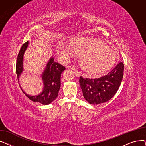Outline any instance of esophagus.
<instances>
[{
  "label": "esophagus",
  "instance_id": "34e87169",
  "mask_svg": "<svg viewBox=\"0 0 146 146\" xmlns=\"http://www.w3.org/2000/svg\"><path fill=\"white\" fill-rule=\"evenodd\" d=\"M73 71L74 72V74H75L76 76H77V77H79V76H80V73L79 71L76 70L75 68H74V69H73Z\"/></svg>",
  "mask_w": 146,
  "mask_h": 146
}]
</instances>
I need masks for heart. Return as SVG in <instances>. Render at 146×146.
<instances>
[{
    "mask_svg": "<svg viewBox=\"0 0 146 146\" xmlns=\"http://www.w3.org/2000/svg\"><path fill=\"white\" fill-rule=\"evenodd\" d=\"M70 47L63 43L57 45L61 57L68 59L74 52L81 56V65L84 70L97 74L110 68L116 60V54L100 40L92 38L78 37L71 41Z\"/></svg>",
    "mask_w": 146,
    "mask_h": 146,
    "instance_id": "heart-1",
    "label": "heart"
}]
</instances>
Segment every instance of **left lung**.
<instances>
[{"label": "left lung", "instance_id": "obj_1", "mask_svg": "<svg viewBox=\"0 0 146 146\" xmlns=\"http://www.w3.org/2000/svg\"><path fill=\"white\" fill-rule=\"evenodd\" d=\"M124 66L119 63L108 74L99 78L88 79L80 77V86L83 95L90 104L108 101L115 95L124 75Z\"/></svg>", "mask_w": 146, "mask_h": 146}]
</instances>
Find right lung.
Returning a JSON list of instances; mask_svg holds the SVG:
<instances>
[{
  "label": "right lung",
  "mask_w": 146,
  "mask_h": 146,
  "mask_svg": "<svg viewBox=\"0 0 146 146\" xmlns=\"http://www.w3.org/2000/svg\"><path fill=\"white\" fill-rule=\"evenodd\" d=\"M28 45V41L22 45L17 57L16 64V73L18 80L19 76L23 72V56ZM66 68L58 63L54 62V58L51 57L47 63L42 78L44 82V89L41 94L36 96H31L23 92L31 100L40 102L43 105H48L55 100L58 96V91L61 86V74ZM22 89V88H21Z\"/></svg>",
  "instance_id": "1"
}]
</instances>
